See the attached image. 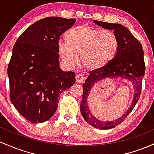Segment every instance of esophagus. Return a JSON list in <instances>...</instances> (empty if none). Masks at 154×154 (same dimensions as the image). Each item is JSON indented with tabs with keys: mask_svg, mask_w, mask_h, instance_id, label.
Returning <instances> with one entry per match:
<instances>
[{
	"mask_svg": "<svg viewBox=\"0 0 154 154\" xmlns=\"http://www.w3.org/2000/svg\"><path fill=\"white\" fill-rule=\"evenodd\" d=\"M76 82H78V83H82V82H84L85 80V77H84L82 74H77V75H76Z\"/></svg>",
	"mask_w": 154,
	"mask_h": 154,
	"instance_id": "34e87169",
	"label": "esophagus"
}]
</instances>
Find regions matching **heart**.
Listing matches in <instances>:
<instances>
[{
    "mask_svg": "<svg viewBox=\"0 0 154 154\" xmlns=\"http://www.w3.org/2000/svg\"><path fill=\"white\" fill-rule=\"evenodd\" d=\"M66 41L58 43V53L68 66H74L78 62L88 71H99L113 60L117 53V36L109 30H102L88 25L74 27L67 32Z\"/></svg>",
    "mask_w": 154,
    "mask_h": 154,
    "instance_id": "heart-1",
    "label": "heart"
}]
</instances>
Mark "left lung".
Instances as JSON below:
<instances>
[{"mask_svg":"<svg viewBox=\"0 0 154 154\" xmlns=\"http://www.w3.org/2000/svg\"><path fill=\"white\" fill-rule=\"evenodd\" d=\"M94 23L104 29L114 30L117 36L118 48L116 57L104 68L91 72L83 84V94L80 104V112L84 120L96 129H109L119 125L134 109L141 93L142 80L145 75L146 66L144 52L140 42L133 36L129 29L118 23H104L94 20ZM119 78L129 80L134 87V96L127 111L114 121L102 122L96 119L87 105V98L90 90L96 83L107 79Z\"/></svg>","mask_w":154,"mask_h":154,"instance_id":"obj_1","label":"left lung"}]
</instances>
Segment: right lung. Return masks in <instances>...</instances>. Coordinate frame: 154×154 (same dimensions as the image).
<instances>
[{
    "mask_svg": "<svg viewBox=\"0 0 154 154\" xmlns=\"http://www.w3.org/2000/svg\"><path fill=\"white\" fill-rule=\"evenodd\" d=\"M76 19L50 17L28 27L12 50L8 66L11 102L32 124L48 121L58 106V96L75 82L73 72L60 68L58 39Z\"/></svg>",
    "mask_w": 154,
    "mask_h": 154,
    "instance_id": "add662e5",
    "label": "right lung"
}]
</instances>
